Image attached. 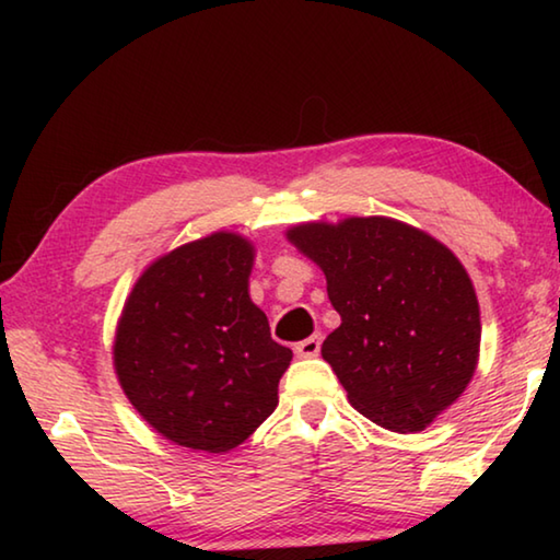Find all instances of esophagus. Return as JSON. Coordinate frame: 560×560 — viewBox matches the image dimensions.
I'll list each match as a JSON object with an SVG mask.
<instances>
[{
    "label": "esophagus",
    "instance_id": "esophagus-1",
    "mask_svg": "<svg viewBox=\"0 0 560 560\" xmlns=\"http://www.w3.org/2000/svg\"><path fill=\"white\" fill-rule=\"evenodd\" d=\"M296 350L299 358H316L320 353V336H311L306 340H301V343L293 346Z\"/></svg>",
    "mask_w": 560,
    "mask_h": 560
}]
</instances>
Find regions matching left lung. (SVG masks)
I'll return each instance as SVG.
<instances>
[{
	"label": "left lung",
	"instance_id": "obj_1",
	"mask_svg": "<svg viewBox=\"0 0 560 560\" xmlns=\"http://www.w3.org/2000/svg\"><path fill=\"white\" fill-rule=\"evenodd\" d=\"M289 240L326 273L340 314L320 355L350 405L420 432L464 393L479 355V303L447 246L387 217L301 224Z\"/></svg>",
	"mask_w": 560,
	"mask_h": 560
}]
</instances>
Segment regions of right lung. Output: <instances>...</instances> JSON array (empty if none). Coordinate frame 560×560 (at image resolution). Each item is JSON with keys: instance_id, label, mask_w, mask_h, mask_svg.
Here are the masks:
<instances>
[{"instance_id": "obj_1", "label": "right lung", "mask_w": 560, "mask_h": 560, "mask_svg": "<svg viewBox=\"0 0 560 560\" xmlns=\"http://www.w3.org/2000/svg\"><path fill=\"white\" fill-rule=\"evenodd\" d=\"M252 244L217 232L143 271L113 363L148 424L189 450L230 452L277 410L291 348L249 299Z\"/></svg>"}]
</instances>
